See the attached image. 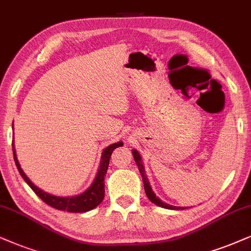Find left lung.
Listing matches in <instances>:
<instances>
[{
	"label": "left lung",
	"mask_w": 251,
	"mask_h": 251,
	"mask_svg": "<svg viewBox=\"0 0 251 251\" xmlns=\"http://www.w3.org/2000/svg\"><path fill=\"white\" fill-rule=\"evenodd\" d=\"M132 154H133V157H134L136 166H138V168H139V171H140V174L142 176V180H144V186H145V192H146V195H147L149 201H151V202H154L155 205L160 206V207L167 208V210H184V208H186V207H180V206H173L170 204H167V202L162 201L160 198H158V197H156V195H155L153 191V189H151L148 177L145 173V167H144V164H142L141 155L139 154V151H135V149H133Z\"/></svg>",
	"instance_id": "8db88e82"
}]
</instances>
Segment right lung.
Returning <instances> with one entry per match:
<instances>
[{
  "label": "right lung",
  "instance_id": "add662e5",
  "mask_svg": "<svg viewBox=\"0 0 251 251\" xmlns=\"http://www.w3.org/2000/svg\"><path fill=\"white\" fill-rule=\"evenodd\" d=\"M12 128H14V123H12ZM123 145V142L120 141L107 146V147L103 151L102 157H100V168H98L96 177H95L91 185L89 186L84 192L80 193V195L71 197H60L50 195V193L45 192L44 190L38 188L37 185H34V184L30 180V178L25 175L23 169L21 168V164L17 160V155H16L14 141H12V151H14L15 163L16 166H17V169L20 171L21 176L23 177V179L28 184V186L33 190L34 193L39 197L41 201L46 202L47 205L56 208V210L72 212V213H83V212L94 210L95 207H97V206L103 201L104 193H105V190H104V176L106 175L111 154H112V151H115L117 147H122Z\"/></svg>",
  "mask_w": 251,
  "mask_h": 251
}]
</instances>
